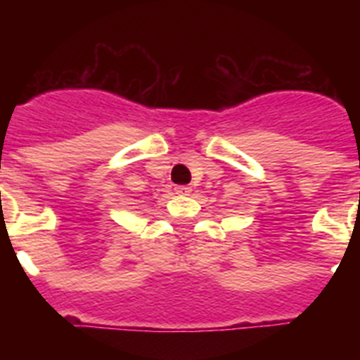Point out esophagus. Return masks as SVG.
Returning a JSON list of instances; mask_svg holds the SVG:
<instances>
[{"label":"esophagus","mask_w":360,"mask_h":360,"mask_svg":"<svg viewBox=\"0 0 360 360\" xmlns=\"http://www.w3.org/2000/svg\"><path fill=\"white\" fill-rule=\"evenodd\" d=\"M191 191H192L191 186H185V185L175 186V194H181V196H183V194H185V196H186V194H191Z\"/></svg>","instance_id":"obj_1"}]
</instances>
